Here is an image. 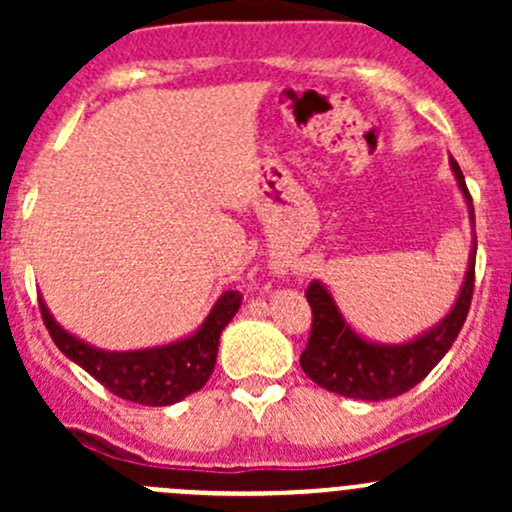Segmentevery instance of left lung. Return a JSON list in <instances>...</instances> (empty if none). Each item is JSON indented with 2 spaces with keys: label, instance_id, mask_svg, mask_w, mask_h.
<instances>
[{
  "label": "left lung",
  "instance_id": "1",
  "mask_svg": "<svg viewBox=\"0 0 512 512\" xmlns=\"http://www.w3.org/2000/svg\"><path fill=\"white\" fill-rule=\"evenodd\" d=\"M451 170L456 175L463 198H466L468 210H471V223L476 227L471 193H468L466 178L453 158ZM473 280H476V242H473V252L468 257L466 280H463L461 294L451 312L436 327L406 344H376L359 337L342 317L332 292L322 282L314 280L307 287V302L312 307V332H309L307 349L299 356L304 374L314 384L339 396H347V399L381 401L406 394L418 381L426 379L428 371L456 342L468 317V309H471Z\"/></svg>",
  "mask_w": 512,
  "mask_h": 512
}]
</instances>
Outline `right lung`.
<instances>
[{
  "label": "right lung",
  "instance_id": "obj_1",
  "mask_svg": "<svg viewBox=\"0 0 512 512\" xmlns=\"http://www.w3.org/2000/svg\"><path fill=\"white\" fill-rule=\"evenodd\" d=\"M240 302V292L235 289L225 292L210 309L203 327L188 339L165 347L138 349V352H103L91 347L59 327V322L46 309L44 299H39V307L56 347L74 364L89 371L111 394L133 404L170 406L203 389L205 381L210 379L218 359L220 334L235 317Z\"/></svg>",
  "mask_w": 512,
  "mask_h": 512
}]
</instances>
